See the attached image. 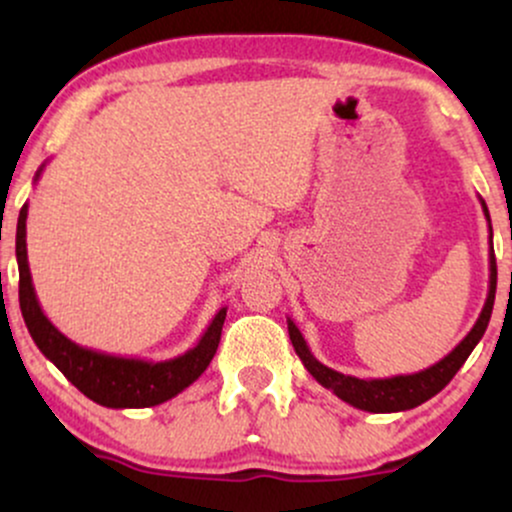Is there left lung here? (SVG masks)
<instances>
[{"instance_id": "1", "label": "left lung", "mask_w": 512, "mask_h": 512, "mask_svg": "<svg viewBox=\"0 0 512 512\" xmlns=\"http://www.w3.org/2000/svg\"><path fill=\"white\" fill-rule=\"evenodd\" d=\"M481 209H484L486 221H489L491 231V219L489 209H486L484 199H479ZM489 296H486L484 308H481L479 320L474 322V327L469 330L467 337L462 339L455 349L450 351L448 356L440 358L438 363H433L431 368L419 370V373L411 375H392V378H373L363 380L354 378V375H344L339 370L327 368L325 363H320L317 358L310 354L308 344H305L301 330L296 327V322L289 317V337L293 349H296L298 358L303 361V366L308 368V373L327 390H332L339 399H344L351 407L373 411V414H392V411H407L424 404L426 399L438 395L445 385L455 378L457 370L462 368V363L467 361V356L472 354L474 346L479 344V339L484 337L486 327H489L493 301H496V255H493V248L489 250Z\"/></svg>"}]
</instances>
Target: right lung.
I'll return each instance as SVG.
<instances>
[{
    "mask_svg": "<svg viewBox=\"0 0 512 512\" xmlns=\"http://www.w3.org/2000/svg\"><path fill=\"white\" fill-rule=\"evenodd\" d=\"M45 166V163H43ZM35 173V180L43 173ZM26 219L28 204H23L16 226V262H19V303L35 346L62 370L64 378L76 390L84 392L101 407L110 409H144L168 402L190 387L207 370L221 342V327L226 320V308H221L204 330L202 339L185 354L168 361H144V358L113 356L105 351L86 349L72 342L57 330L40 308L35 296L31 269L26 252Z\"/></svg>",
    "mask_w": 512,
    "mask_h": 512,
    "instance_id": "add662e5",
    "label": "right lung"
}]
</instances>
